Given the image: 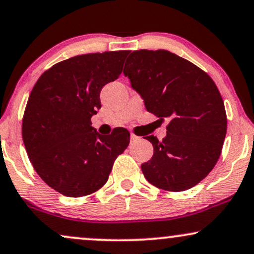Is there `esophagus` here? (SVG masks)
<instances>
[{
    "mask_svg": "<svg viewBox=\"0 0 254 254\" xmlns=\"http://www.w3.org/2000/svg\"><path fill=\"white\" fill-rule=\"evenodd\" d=\"M130 139H131V142H135V140H138L139 139V137L136 136V135H133V133H131Z\"/></svg>",
    "mask_w": 254,
    "mask_h": 254,
    "instance_id": "esophagus-1",
    "label": "esophagus"
}]
</instances>
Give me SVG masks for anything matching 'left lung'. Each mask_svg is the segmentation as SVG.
Returning <instances> with one entry per match:
<instances>
[{"label": "left lung", "instance_id": "1", "mask_svg": "<svg viewBox=\"0 0 254 254\" xmlns=\"http://www.w3.org/2000/svg\"><path fill=\"white\" fill-rule=\"evenodd\" d=\"M124 75L144 100L146 111L169 119L167 136L145 139L154 155L140 168L155 187L182 191L210 173L222 150L227 118L212 78L190 61L169 51H135Z\"/></svg>", "mask_w": 254, "mask_h": 254}]
</instances>
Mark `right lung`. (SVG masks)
<instances>
[{
	"instance_id": "right-lung-1",
	"label": "right lung",
	"mask_w": 254,
	"mask_h": 254,
	"mask_svg": "<svg viewBox=\"0 0 254 254\" xmlns=\"http://www.w3.org/2000/svg\"><path fill=\"white\" fill-rule=\"evenodd\" d=\"M129 51L81 54L42 73L22 121V138L35 172L69 197L92 194L108 181L114 162L127 148L130 132L116 127L103 136L91 127L100 91L121 75Z\"/></svg>"
}]
</instances>
